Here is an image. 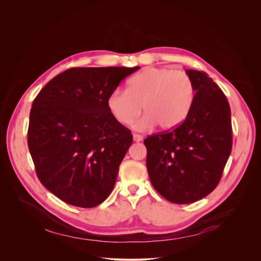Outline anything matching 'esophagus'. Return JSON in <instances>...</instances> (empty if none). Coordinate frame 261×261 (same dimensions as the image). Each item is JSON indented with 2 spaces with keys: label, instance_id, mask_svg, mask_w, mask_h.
I'll return each mask as SVG.
<instances>
[{
  "label": "esophagus",
  "instance_id": "1",
  "mask_svg": "<svg viewBox=\"0 0 261 261\" xmlns=\"http://www.w3.org/2000/svg\"><path fill=\"white\" fill-rule=\"evenodd\" d=\"M142 140H143V136H142V135L136 134V133L133 134V141H134V142H141Z\"/></svg>",
  "mask_w": 261,
  "mask_h": 261
}]
</instances>
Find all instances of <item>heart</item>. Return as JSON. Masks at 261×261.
<instances>
[{"label": "heart", "mask_w": 261, "mask_h": 261, "mask_svg": "<svg viewBox=\"0 0 261 261\" xmlns=\"http://www.w3.org/2000/svg\"><path fill=\"white\" fill-rule=\"evenodd\" d=\"M195 87L191 78L170 67H147L128 80L126 92L114 90L108 95L107 108L122 126L134 123L138 131H148L159 125L171 129L188 114L194 101Z\"/></svg>", "instance_id": "b5f03b06"}]
</instances>
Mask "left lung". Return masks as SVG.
<instances>
[{
	"label": "left lung",
	"mask_w": 261,
	"mask_h": 261,
	"mask_svg": "<svg viewBox=\"0 0 261 261\" xmlns=\"http://www.w3.org/2000/svg\"><path fill=\"white\" fill-rule=\"evenodd\" d=\"M186 73L196 94L185 120L171 131L144 140L152 186L176 204L193 203L212 193L221 180L232 145L224 93L205 72Z\"/></svg>",
	"instance_id": "obj_1"
}]
</instances>
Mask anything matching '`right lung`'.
I'll list each match as a JSON object with an SVG mask.
<instances>
[{"instance_id":"obj_1","label":"right lung","mask_w":261,"mask_h":261,"mask_svg":"<svg viewBox=\"0 0 261 261\" xmlns=\"http://www.w3.org/2000/svg\"><path fill=\"white\" fill-rule=\"evenodd\" d=\"M139 68L73 67L35 98L27 144L38 179L63 202L91 208L113 190L133 136L109 113L106 101Z\"/></svg>"}]
</instances>
